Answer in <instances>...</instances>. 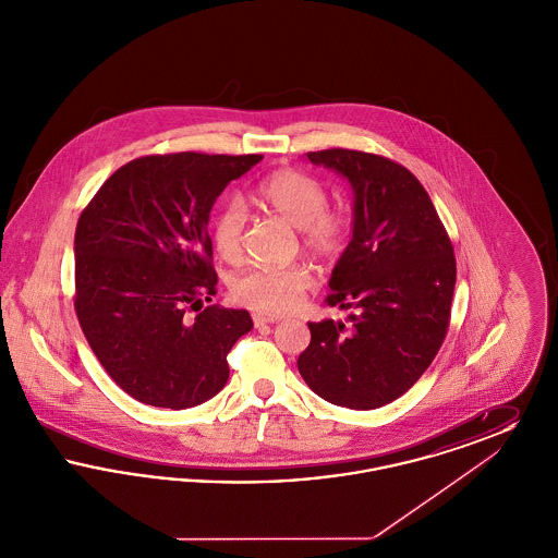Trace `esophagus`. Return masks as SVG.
<instances>
[{
    "mask_svg": "<svg viewBox=\"0 0 558 558\" xmlns=\"http://www.w3.org/2000/svg\"><path fill=\"white\" fill-rule=\"evenodd\" d=\"M278 322H280L278 316H266V314H255V316H253V324H255L257 328L267 326V324H278Z\"/></svg>",
    "mask_w": 558,
    "mask_h": 558,
    "instance_id": "1",
    "label": "esophagus"
}]
</instances>
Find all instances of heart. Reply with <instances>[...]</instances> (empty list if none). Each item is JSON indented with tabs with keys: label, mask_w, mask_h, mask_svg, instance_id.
Segmentation results:
<instances>
[{
	"label": "heart",
	"mask_w": 558,
	"mask_h": 558,
	"mask_svg": "<svg viewBox=\"0 0 558 558\" xmlns=\"http://www.w3.org/2000/svg\"><path fill=\"white\" fill-rule=\"evenodd\" d=\"M259 205L299 230L301 246L318 262H335L345 251L353 221L343 209L328 207V192L316 178L296 169H276L257 187ZM246 211L239 198H228L213 215L211 240L226 262L242 255ZM314 278L305 266L248 267L232 280V296L240 305L282 314L289 312Z\"/></svg>",
	"instance_id": "b5f03b06"
}]
</instances>
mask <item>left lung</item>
<instances>
[{"label": "left lung", "mask_w": 558, "mask_h": 558, "mask_svg": "<svg viewBox=\"0 0 558 558\" xmlns=\"http://www.w3.org/2000/svg\"><path fill=\"white\" fill-rule=\"evenodd\" d=\"M355 192L353 239L330 276V307L349 322H310L296 366L319 398L374 410L403 396L448 335L456 257L425 187L396 160L328 148L307 153Z\"/></svg>", "instance_id": "left-lung-1"}]
</instances>
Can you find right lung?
Here are the masks:
<instances>
[{"instance_id": "add662e5", "label": "right lung", "mask_w": 558, "mask_h": 558, "mask_svg": "<svg viewBox=\"0 0 558 558\" xmlns=\"http://www.w3.org/2000/svg\"><path fill=\"white\" fill-rule=\"evenodd\" d=\"M262 159L140 157L81 211L75 312L98 362L133 399L184 410L223 389L228 353L253 319L246 310H203L217 292L207 223L223 187Z\"/></svg>"}]
</instances>
